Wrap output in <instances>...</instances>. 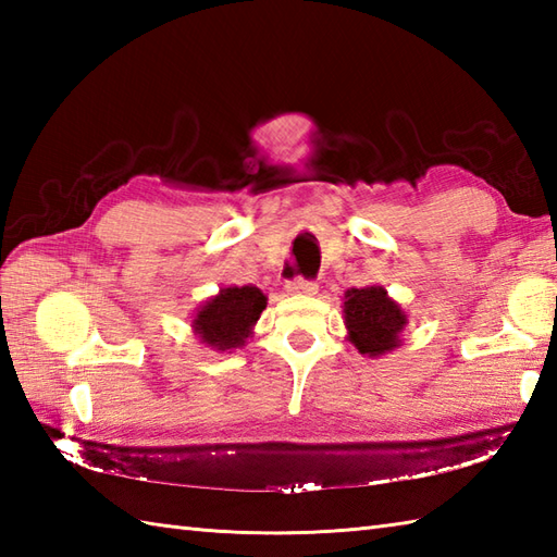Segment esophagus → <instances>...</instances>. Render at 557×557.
I'll list each match as a JSON object with an SVG mask.
<instances>
[{
  "label": "esophagus",
  "mask_w": 557,
  "mask_h": 557,
  "mask_svg": "<svg viewBox=\"0 0 557 557\" xmlns=\"http://www.w3.org/2000/svg\"><path fill=\"white\" fill-rule=\"evenodd\" d=\"M318 285L313 280H304V277H294L292 282H287V294H299V297H311L315 294Z\"/></svg>",
  "instance_id": "obj_1"
}]
</instances>
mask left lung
Masks as SVG:
<instances>
[{
	"label": "left lung",
	"mask_w": 557,
	"mask_h": 557,
	"mask_svg": "<svg viewBox=\"0 0 557 557\" xmlns=\"http://www.w3.org/2000/svg\"><path fill=\"white\" fill-rule=\"evenodd\" d=\"M347 339L359 354L381 357L399 347V335L407 325L401 306L387 297L385 287L347 289L345 294Z\"/></svg>",
	"instance_id": "left-lung-1"
}]
</instances>
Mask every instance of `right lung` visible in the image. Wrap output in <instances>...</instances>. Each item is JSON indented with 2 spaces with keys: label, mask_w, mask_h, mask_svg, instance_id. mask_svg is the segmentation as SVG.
Segmentation results:
<instances>
[{
  "label": "right lung",
  "mask_w": 557,
  "mask_h": 557,
  "mask_svg": "<svg viewBox=\"0 0 557 557\" xmlns=\"http://www.w3.org/2000/svg\"><path fill=\"white\" fill-rule=\"evenodd\" d=\"M265 294L258 287H224L218 297L208 299L194 315V333L203 345L218 351L244 347L253 335V325L265 309Z\"/></svg>",
  "instance_id": "right-lung-1"
}]
</instances>
